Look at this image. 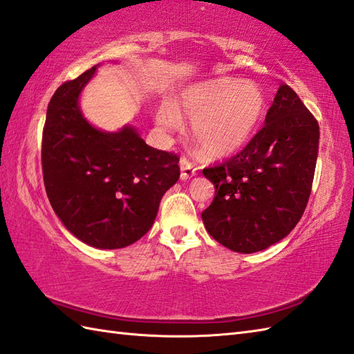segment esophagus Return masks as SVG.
<instances>
[{"mask_svg": "<svg viewBox=\"0 0 354 354\" xmlns=\"http://www.w3.org/2000/svg\"><path fill=\"white\" fill-rule=\"evenodd\" d=\"M180 171H182V174H180L182 180H189L194 176H197L198 168H197V165L191 162L187 157H182V159H180Z\"/></svg>", "mask_w": 354, "mask_h": 354, "instance_id": "esophagus-1", "label": "esophagus"}]
</instances>
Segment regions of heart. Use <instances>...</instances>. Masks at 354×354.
Segmentation results:
<instances>
[{
	"instance_id": "heart-1",
	"label": "heart",
	"mask_w": 354,
	"mask_h": 354,
	"mask_svg": "<svg viewBox=\"0 0 354 354\" xmlns=\"http://www.w3.org/2000/svg\"><path fill=\"white\" fill-rule=\"evenodd\" d=\"M263 113L265 97L257 84L221 80L183 92L174 106L162 103L156 121L172 131L180 127V120H187L204 153L224 156L253 136Z\"/></svg>"
}]
</instances>
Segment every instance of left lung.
<instances>
[{
	"label": "left lung",
	"mask_w": 354,
	"mask_h": 354,
	"mask_svg": "<svg viewBox=\"0 0 354 354\" xmlns=\"http://www.w3.org/2000/svg\"><path fill=\"white\" fill-rule=\"evenodd\" d=\"M318 140V121L292 88L280 84L265 125L245 148L203 169L215 185V198L201 214L210 236L238 253L288 236L308 206Z\"/></svg>",
	"instance_id": "8db88e82"
}]
</instances>
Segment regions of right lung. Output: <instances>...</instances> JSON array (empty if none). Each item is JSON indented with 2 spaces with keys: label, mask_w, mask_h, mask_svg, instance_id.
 <instances>
[{
  "label": "right lung",
  "mask_w": 354,
  "mask_h": 354,
  "mask_svg": "<svg viewBox=\"0 0 354 354\" xmlns=\"http://www.w3.org/2000/svg\"><path fill=\"white\" fill-rule=\"evenodd\" d=\"M97 66L54 92L42 131V172L51 206L75 238L113 250L151 229L180 177V157L145 144L135 129L104 133L84 120L78 95Z\"/></svg>",
  "instance_id": "1"
}]
</instances>
